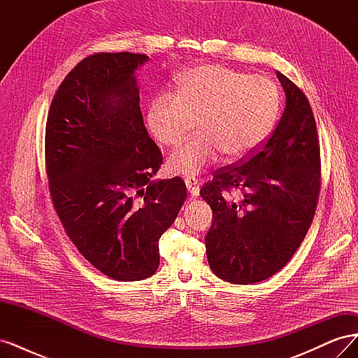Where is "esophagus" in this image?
Listing matches in <instances>:
<instances>
[{
  "label": "esophagus",
  "mask_w": 358,
  "mask_h": 358,
  "mask_svg": "<svg viewBox=\"0 0 358 358\" xmlns=\"http://www.w3.org/2000/svg\"><path fill=\"white\" fill-rule=\"evenodd\" d=\"M185 183H187V188H188L191 196H192V197H197L199 194H200L199 179L194 178V176H188V178H185Z\"/></svg>",
  "instance_id": "1"
}]
</instances>
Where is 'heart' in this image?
<instances>
[{"label":"heart","instance_id":"b5f03b06","mask_svg":"<svg viewBox=\"0 0 358 358\" xmlns=\"http://www.w3.org/2000/svg\"><path fill=\"white\" fill-rule=\"evenodd\" d=\"M280 109L273 80L224 66H200L180 74L175 96L161 95L148 124L162 146H179L192 129L200 134L169 158L175 175H197L222 154L241 161L264 143Z\"/></svg>","mask_w":358,"mask_h":358}]
</instances>
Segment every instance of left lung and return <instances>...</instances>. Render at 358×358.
<instances>
[{"instance_id":"8db88e82","label":"left lung","mask_w":358,"mask_h":358,"mask_svg":"<svg viewBox=\"0 0 358 358\" xmlns=\"http://www.w3.org/2000/svg\"><path fill=\"white\" fill-rule=\"evenodd\" d=\"M287 95L276 128L255 152L221 167L200 196L213 212L206 236L212 272L231 284H255L278 273L301 245L317 210L321 154L306 95L276 71ZM233 189L241 199H229Z\"/></svg>"}]
</instances>
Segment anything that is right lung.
Wrapping results in <instances>:
<instances>
[{"label": "right lung", "mask_w": 358, "mask_h": 358, "mask_svg": "<svg viewBox=\"0 0 358 358\" xmlns=\"http://www.w3.org/2000/svg\"><path fill=\"white\" fill-rule=\"evenodd\" d=\"M142 53L83 58L53 95L45 134L52 204L69 239L99 272L140 280L159 264L161 234L187 200L180 178L152 180L162 164L140 110Z\"/></svg>", "instance_id": "1"}]
</instances>
